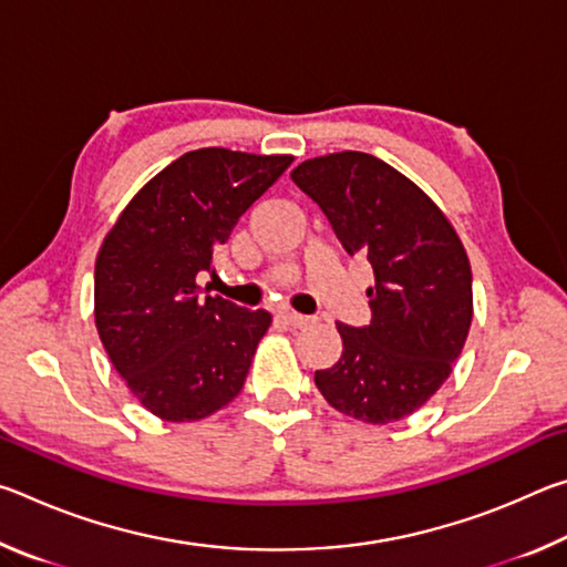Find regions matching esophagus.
I'll use <instances>...</instances> for the list:
<instances>
[{"mask_svg": "<svg viewBox=\"0 0 567 567\" xmlns=\"http://www.w3.org/2000/svg\"><path fill=\"white\" fill-rule=\"evenodd\" d=\"M282 318L287 320V324H292V328H297V330L310 328V324H315V318H312V315H300V312H292V310L282 312Z\"/></svg>", "mask_w": 567, "mask_h": 567, "instance_id": "esophagus-1", "label": "esophagus"}]
</instances>
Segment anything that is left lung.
<instances>
[{"label": "left lung", "instance_id": "8db88e82", "mask_svg": "<svg viewBox=\"0 0 567 567\" xmlns=\"http://www.w3.org/2000/svg\"><path fill=\"white\" fill-rule=\"evenodd\" d=\"M292 182L328 217L344 252L375 270L370 322H338L342 358L315 372L334 410L372 425L435 395L473 320V272L453 225L417 185L364 152L307 159Z\"/></svg>", "mask_w": 567, "mask_h": 567}]
</instances>
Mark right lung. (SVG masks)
<instances>
[{
  "label": "right lung",
  "instance_id": "obj_1",
  "mask_svg": "<svg viewBox=\"0 0 567 567\" xmlns=\"http://www.w3.org/2000/svg\"><path fill=\"white\" fill-rule=\"evenodd\" d=\"M292 165L287 155L195 150L134 195L94 265V322L114 370L169 422L203 420L245 385L270 312L199 290L249 207Z\"/></svg>",
  "mask_w": 567,
  "mask_h": 567
}]
</instances>
